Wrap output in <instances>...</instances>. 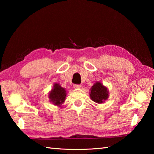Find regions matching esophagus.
Segmentation results:
<instances>
[{
  "mask_svg": "<svg viewBox=\"0 0 154 154\" xmlns=\"http://www.w3.org/2000/svg\"><path fill=\"white\" fill-rule=\"evenodd\" d=\"M73 87H74V88H81V87H82V85H80V84H74L73 85Z\"/></svg>",
  "mask_w": 154,
  "mask_h": 154,
  "instance_id": "1",
  "label": "esophagus"
}]
</instances>
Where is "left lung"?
Instances as JSON below:
<instances>
[{
	"mask_svg": "<svg viewBox=\"0 0 154 154\" xmlns=\"http://www.w3.org/2000/svg\"><path fill=\"white\" fill-rule=\"evenodd\" d=\"M90 96L94 102L103 103L109 98V90L102 83L97 82L91 88Z\"/></svg>",
	"mask_w": 154,
	"mask_h": 154,
	"instance_id": "1",
	"label": "left lung"
}]
</instances>
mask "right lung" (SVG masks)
<instances>
[{"label": "right lung", "mask_w": 154, "mask_h": 154, "mask_svg": "<svg viewBox=\"0 0 154 154\" xmlns=\"http://www.w3.org/2000/svg\"><path fill=\"white\" fill-rule=\"evenodd\" d=\"M66 93L64 88L61 87L59 83H54L53 89L49 94V98L50 102L54 105L61 106L66 98Z\"/></svg>", "instance_id": "1"}]
</instances>
